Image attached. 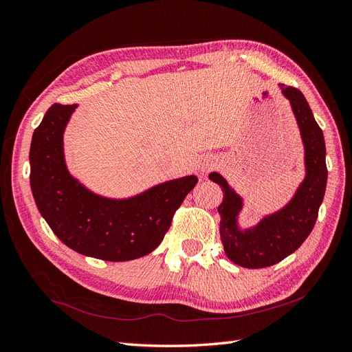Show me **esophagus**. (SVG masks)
I'll use <instances>...</instances> for the list:
<instances>
[{
  "label": "esophagus",
  "instance_id": "esophagus-1",
  "mask_svg": "<svg viewBox=\"0 0 352 352\" xmlns=\"http://www.w3.org/2000/svg\"><path fill=\"white\" fill-rule=\"evenodd\" d=\"M214 166H216V160L208 157V158H206L204 163H203L201 166H199V168L204 170V168H210V167H214Z\"/></svg>",
  "mask_w": 352,
  "mask_h": 352
}]
</instances>
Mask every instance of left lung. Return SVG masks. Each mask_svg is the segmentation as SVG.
<instances>
[{"label": "left lung", "instance_id": "8db88e82", "mask_svg": "<svg viewBox=\"0 0 352 352\" xmlns=\"http://www.w3.org/2000/svg\"><path fill=\"white\" fill-rule=\"evenodd\" d=\"M284 96L290 100L303 146L307 175L296 194L277 213L265 216L249 230L236 223L243 199L219 173H210V180L221 185L223 201L217 207L221 214V240L228 259L243 268H267L281 262L307 240L316 225L327 184L326 145L322 130L312 116L305 96L290 85L280 84Z\"/></svg>", "mask_w": 352, "mask_h": 352}]
</instances>
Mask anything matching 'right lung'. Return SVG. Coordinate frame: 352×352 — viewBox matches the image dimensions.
<instances>
[{"mask_svg": "<svg viewBox=\"0 0 352 352\" xmlns=\"http://www.w3.org/2000/svg\"><path fill=\"white\" fill-rule=\"evenodd\" d=\"M75 108L54 103L32 135L30 179L38 210L63 244L84 256L109 262L146 256L163 241L198 179L168 180L126 199L89 191L65 164L63 131Z\"/></svg>", "mask_w": 352, "mask_h": 352, "instance_id": "obj_1", "label": "right lung"}]
</instances>
